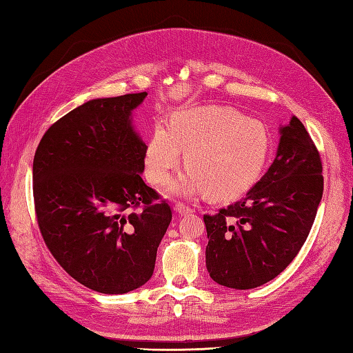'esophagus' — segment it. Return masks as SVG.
I'll list each match as a JSON object with an SVG mask.
<instances>
[{
	"instance_id": "obj_1",
	"label": "esophagus",
	"mask_w": 353,
	"mask_h": 353,
	"mask_svg": "<svg viewBox=\"0 0 353 353\" xmlns=\"http://www.w3.org/2000/svg\"><path fill=\"white\" fill-rule=\"evenodd\" d=\"M174 211H176L179 215H186V214L192 212V209H191L190 206L183 205V203H176V205H174Z\"/></svg>"
}]
</instances>
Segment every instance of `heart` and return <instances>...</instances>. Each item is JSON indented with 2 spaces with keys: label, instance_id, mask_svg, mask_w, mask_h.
I'll list each match as a JSON object with an SVG mask.
<instances>
[{
  "label": "heart",
  "instance_id": "b5f03b06",
  "mask_svg": "<svg viewBox=\"0 0 353 353\" xmlns=\"http://www.w3.org/2000/svg\"><path fill=\"white\" fill-rule=\"evenodd\" d=\"M185 152L188 171L172 182L170 194L188 197L206 191L212 199L245 192L264 171L272 138L265 125L229 108L179 110L168 127L157 124L144 152L145 176L167 183Z\"/></svg>",
  "mask_w": 353,
  "mask_h": 353
}]
</instances>
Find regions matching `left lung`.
Segmentation results:
<instances>
[{"mask_svg":"<svg viewBox=\"0 0 353 353\" xmlns=\"http://www.w3.org/2000/svg\"><path fill=\"white\" fill-rule=\"evenodd\" d=\"M273 163L245 196L203 215L206 268L228 288L250 290L274 279L308 238L323 196L321 161L301 119L279 127Z\"/></svg>","mask_w":353,"mask_h":353,"instance_id":"obj_1","label":"left lung"}]
</instances>
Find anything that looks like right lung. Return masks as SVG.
<instances>
[{
	"label": "right lung",
	"mask_w": 353,
	"mask_h": 353,
	"mask_svg": "<svg viewBox=\"0 0 353 353\" xmlns=\"http://www.w3.org/2000/svg\"><path fill=\"white\" fill-rule=\"evenodd\" d=\"M147 92L94 99L45 132L33 159L41 234L77 282L124 294L153 274L171 209L145 185V142L133 110ZM143 206L141 212L132 209Z\"/></svg>",
	"instance_id": "1"
}]
</instances>
